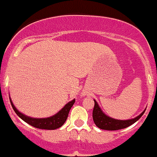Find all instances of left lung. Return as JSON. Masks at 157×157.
<instances>
[{
	"label": "left lung",
	"mask_w": 157,
	"mask_h": 157,
	"mask_svg": "<svg viewBox=\"0 0 157 157\" xmlns=\"http://www.w3.org/2000/svg\"><path fill=\"white\" fill-rule=\"evenodd\" d=\"M94 107L92 113L93 121L98 128L102 130H107V131H117V130L124 129V128L131 126L142 117L146 111L145 109L140 114L136 116L134 118L128 119V120H117L105 114L94 99Z\"/></svg>",
	"instance_id": "obj_1"
}]
</instances>
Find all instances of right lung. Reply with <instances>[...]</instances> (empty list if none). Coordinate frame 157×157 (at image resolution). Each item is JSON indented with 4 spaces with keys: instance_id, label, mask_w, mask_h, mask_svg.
<instances>
[{
    "instance_id": "obj_1",
    "label": "right lung",
    "mask_w": 157,
    "mask_h": 157,
    "mask_svg": "<svg viewBox=\"0 0 157 157\" xmlns=\"http://www.w3.org/2000/svg\"><path fill=\"white\" fill-rule=\"evenodd\" d=\"M10 97V96H9ZM10 104L12 105L13 111H15L18 117H21L24 121L26 123L29 124L31 126L34 128H39V129H44V130H56L57 128H59L60 127L63 126L67 119L68 115L70 109L72 108V105H74L75 101V99H73L71 101L68 102L59 112L51 117H44V118H35V117H31L23 113L20 112L16 107L14 106L13 103L12 102L11 98L10 97Z\"/></svg>"
}]
</instances>
